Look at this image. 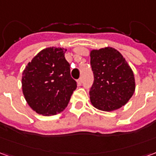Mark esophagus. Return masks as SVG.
I'll return each instance as SVG.
<instances>
[{
    "mask_svg": "<svg viewBox=\"0 0 156 156\" xmlns=\"http://www.w3.org/2000/svg\"><path fill=\"white\" fill-rule=\"evenodd\" d=\"M77 83H78V85H81V84H82V83H83V78H79V79H78V82H77Z\"/></svg>",
    "mask_w": 156,
    "mask_h": 156,
    "instance_id": "1",
    "label": "esophagus"
}]
</instances>
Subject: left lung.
<instances>
[{
	"label": "left lung",
	"mask_w": 156,
	"mask_h": 156,
	"mask_svg": "<svg viewBox=\"0 0 156 156\" xmlns=\"http://www.w3.org/2000/svg\"><path fill=\"white\" fill-rule=\"evenodd\" d=\"M94 81L89 91L90 102L99 110L110 112L128 103L135 90L134 73L115 48L107 47L90 51Z\"/></svg>",
	"instance_id": "1"
}]
</instances>
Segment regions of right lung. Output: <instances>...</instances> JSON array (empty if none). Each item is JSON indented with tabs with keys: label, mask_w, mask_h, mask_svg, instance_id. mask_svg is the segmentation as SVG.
<instances>
[{
	"label": "right lung",
	"mask_w": 156,
	"mask_h": 156,
	"mask_svg": "<svg viewBox=\"0 0 156 156\" xmlns=\"http://www.w3.org/2000/svg\"><path fill=\"white\" fill-rule=\"evenodd\" d=\"M67 49L47 48L39 51L22 73V88L26 101L39 115L50 116L68 106L77 88L65 59Z\"/></svg>",
	"instance_id": "add662e5"
}]
</instances>
